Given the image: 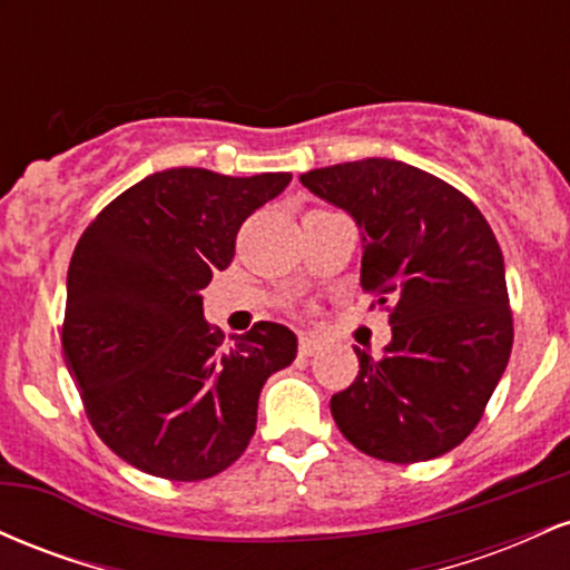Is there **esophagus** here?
Returning <instances> with one entry per match:
<instances>
[{
  "instance_id": "obj_1",
  "label": "esophagus",
  "mask_w": 570,
  "mask_h": 570,
  "mask_svg": "<svg viewBox=\"0 0 570 570\" xmlns=\"http://www.w3.org/2000/svg\"><path fill=\"white\" fill-rule=\"evenodd\" d=\"M318 348H322V343H318V340H313L307 335L299 337V356H313V353H318Z\"/></svg>"
}]
</instances>
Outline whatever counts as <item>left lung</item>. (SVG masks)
Wrapping results in <instances>:
<instances>
[{"label":"left lung","mask_w":570,"mask_h":570,"mask_svg":"<svg viewBox=\"0 0 570 570\" xmlns=\"http://www.w3.org/2000/svg\"><path fill=\"white\" fill-rule=\"evenodd\" d=\"M299 181L364 230L362 289L389 313L383 356L332 396L337 429L377 461L417 463L476 429L507 370L514 324L501 246L461 189L399 160L313 168Z\"/></svg>","instance_id":"obj_1"}]
</instances>
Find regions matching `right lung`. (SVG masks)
Returning a JSON list of instances; mask_svg holds the SVG:
<instances>
[{
	"label": "right lung",
	"mask_w": 570,
	"mask_h": 570,
	"mask_svg": "<svg viewBox=\"0 0 570 570\" xmlns=\"http://www.w3.org/2000/svg\"><path fill=\"white\" fill-rule=\"evenodd\" d=\"M292 174L168 168L117 195L85 227L67 276L61 348L101 442L141 472L198 482L244 455L259 391L297 337L257 322L233 345L203 318L240 225Z\"/></svg>",
	"instance_id": "obj_1"
}]
</instances>
